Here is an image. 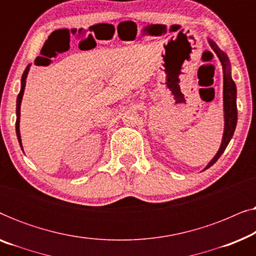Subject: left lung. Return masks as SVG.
<instances>
[{
    "mask_svg": "<svg viewBox=\"0 0 256 256\" xmlns=\"http://www.w3.org/2000/svg\"><path fill=\"white\" fill-rule=\"evenodd\" d=\"M210 45H211L213 50L218 56L220 62H222V70H224V112H225V130H224L222 136V142L220 146L219 152H216V155L213 157V160L208 163V166L205 169H208L210 166H212L214 164L222 154L225 152L226 146H228V143L232 138L233 132L236 130V120H238V110H236V87L234 84L232 76H230V62L227 56L216 46L214 42L210 40Z\"/></svg>",
    "mask_w": 256,
    "mask_h": 256,
    "instance_id": "1",
    "label": "left lung"
}]
</instances>
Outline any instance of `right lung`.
Here are the masks:
<instances>
[{
  "label": "right lung",
  "instance_id": "right-lung-1",
  "mask_svg": "<svg viewBox=\"0 0 256 256\" xmlns=\"http://www.w3.org/2000/svg\"><path fill=\"white\" fill-rule=\"evenodd\" d=\"M29 68L30 66H26V71H24L23 76H22V86H20V92L17 96V107H16V134H17V138H18V142L20 144V148H22V142H20V102H22V98H23V93H24V88H26V76H28V72H29ZM23 149V148H22Z\"/></svg>",
  "mask_w": 256,
  "mask_h": 256
}]
</instances>
